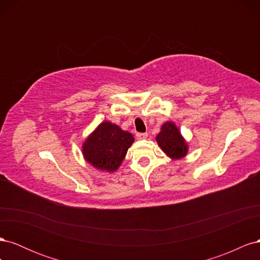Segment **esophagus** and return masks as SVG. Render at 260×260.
I'll return each mask as SVG.
<instances>
[{
	"instance_id": "34e87169",
	"label": "esophagus",
	"mask_w": 260,
	"mask_h": 260,
	"mask_svg": "<svg viewBox=\"0 0 260 260\" xmlns=\"http://www.w3.org/2000/svg\"><path fill=\"white\" fill-rule=\"evenodd\" d=\"M136 137L139 140H143V139L147 138V133H145V132H138L137 135H136Z\"/></svg>"
}]
</instances>
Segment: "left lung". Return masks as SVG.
<instances>
[{
    "label": "left lung",
    "instance_id": "8db88e82",
    "mask_svg": "<svg viewBox=\"0 0 260 260\" xmlns=\"http://www.w3.org/2000/svg\"><path fill=\"white\" fill-rule=\"evenodd\" d=\"M156 141L162 151L172 159L182 158L187 153L186 142L177 125L171 121L161 125V131L156 137Z\"/></svg>",
    "mask_w": 260,
    "mask_h": 260
}]
</instances>
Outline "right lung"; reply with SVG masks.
<instances>
[{
    "instance_id": "add662e5",
    "label": "right lung",
    "mask_w": 260,
    "mask_h": 260,
    "mask_svg": "<svg viewBox=\"0 0 260 260\" xmlns=\"http://www.w3.org/2000/svg\"><path fill=\"white\" fill-rule=\"evenodd\" d=\"M135 138L109 121L102 122L82 146L85 160L101 170L113 172L122 162Z\"/></svg>"
}]
</instances>
